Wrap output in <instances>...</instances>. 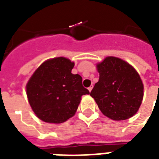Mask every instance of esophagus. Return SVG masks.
<instances>
[{
	"label": "esophagus",
	"mask_w": 159,
	"mask_h": 159,
	"mask_svg": "<svg viewBox=\"0 0 159 159\" xmlns=\"http://www.w3.org/2000/svg\"><path fill=\"white\" fill-rule=\"evenodd\" d=\"M92 87H92V86H91V87H88V90H89V92H91V91H92Z\"/></svg>",
	"instance_id": "obj_1"
}]
</instances>
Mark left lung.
Wrapping results in <instances>:
<instances>
[{"instance_id":"left-lung-1","label":"left lung","mask_w":159,"mask_h":159,"mask_svg":"<svg viewBox=\"0 0 159 159\" xmlns=\"http://www.w3.org/2000/svg\"><path fill=\"white\" fill-rule=\"evenodd\" d=\"M97 67L99 81L90 95L103 115L114 120L135 115L143 97V82L136 70L116 57H106Z\"/></svg>"}]
</instances>
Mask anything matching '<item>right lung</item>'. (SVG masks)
<instances>
[{
  "mask_svg": "<svg viewBox=\"0 0 159 159\" xmlns=\"http://www.w3.org/2000/svg\"><path fill=\"white\" fill-rule=\"evenodd\" d=\"M74 62L58 57L43 62L26 85L29 103L37 117L60 124L74 116L82 95L90 94L82 78L72 74Z\"/></svg>",
  "mask_w": 159,
  "mask_h": 159,
  "instance_id": "1",
  "label": "right lung"
}]
</instances>
